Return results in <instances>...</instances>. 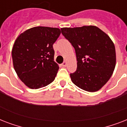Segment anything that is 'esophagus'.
Here are the masks:
<instances>
[{"label": "esophagus", "instance_id": "esophagus-1", "mask_svg": "<svg viewBox=\"0 0 127 127\" xmlns=\"http://www.w3.org/2000/svg\"><path fill=\"white\" fill-rule=\"evenodd\" d=\"M61 65H62V66H66V61L64 62Z\"/></svg>", "mask_w": 127, "mask_h": 127}]
</instances>
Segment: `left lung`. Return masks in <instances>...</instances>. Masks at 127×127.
Instances as JSON below:
<instances>
[{"mask_svg":"<svg viewBox=\"0 0 127 127\" xmlns=\"http://www.w3.org/2000/svg\"><path fill=\"white\" fill-rule=\"evenodd\" d=\"M61 30L75 49L77 69L70 74L72 82L87 92L100 90L110 79L116 64L115 48L112 40L94 26Z\"/></svg>","mask_w":127,"mask_h":127,"instance_id":"1","label":"left lung"}]
</instances>
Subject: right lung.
Returning <instances> with one entry per match:
<instances>
[{"label":"right lung","mask_w":127,"mask_h":127,"mask_svg":"<svg viewBox=\"0 0 127 127\" xmlns=\"http://www.w3.org/2000/svg\"><path fill=\"white\" fill-rule=\"evenodd\" d=\"M60 29L34 27L19 35L12 49L13 66L19 78L31 89L45 87L53 81L59 68L54 61L53 45Z\"/></svg>","instance_id":"add662e5"}]
</instances>
